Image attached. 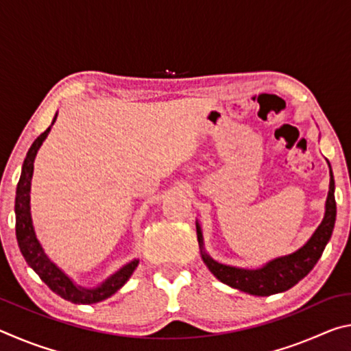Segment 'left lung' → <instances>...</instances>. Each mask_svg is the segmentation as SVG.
<instances>
[{
  "label": "left lung",
  "instance_id": "left-lung-1",
  "mask_svg": "<svg viewBox=\"0 0 351 351\" xmlns=\"http://www.w3.org/2000/svg\"><path fill=\"white\" fill-rule=\"evenodd\" d=\"M330 190L328 197H326V210L324 221L320 223L316 232L313 234L310 241L299 251L288 255V257L276 258L269 261L268 265L263 266L261 269L249 271L232 268V266H226L221 263L213 261L209 255L203 252L204 263L209 266L212 274L218 280L229 285V287L245 291V293L254 295H271L276 293H282L302 280L308 272H310L317 260L322 255L326 243L331 239L332 229H335L336 221V199H335V178H332L330 169ZM197 234L198 241L203 246V237H201V229L197 223Z\"/></svg>",
  "mask_w": 351,
  "mask_h": 351
}]
</instances>
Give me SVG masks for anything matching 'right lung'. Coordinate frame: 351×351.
Wrapping results in <instances>:
<instances>
[{
  "label": "right lung",
  "instance_id": "add662e5",
  "mask_svg": "<svg viewBox=\"0 0 351 351\" xmlns=\"http://www.w3.org/2000/svg\"><path fill=\"white\" fill-rule=\"evenodd\" d=\"M57 114L54 117L56 122ZM51 123V125H52ZM49 128H46L34 144L29 148L26 154L25 162H23L21 176L16 186V197H15V230H16V241H19L20 251L23 257L27 261V265L37 272L38 277L43 280L47 287H49L56 294L63 297L64 300L73 302V304H97L100 300L108 299L110 295L121 289L125 282L133 274V271L138 266V260L132 261L127 266H123L121 271H117L114 276H111L108 280L100 285L96 289H85L82 287H75V285L69 280V278L63 274V272L52 263V261L46 257V254L41 249L40 243L35 237L32 218H31V207H29V201H31V180L34 171V159L37 154L40 145L43 144L45 138L49 133Z\"/></svg>",
  "mask_w": 351,
  "mask_h": 351
}]
</instances>
